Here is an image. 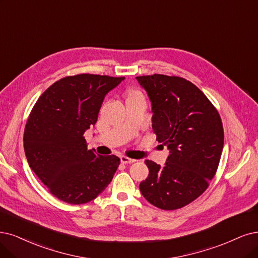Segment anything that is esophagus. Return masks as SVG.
Instances as JSON below:
<instances>
[{"label": "esophagus", "instance_id": "obj_1", "mask_svg": "<svg viewBox=\"0 0 258 258\" xmlns=\"http://www.w3.org/2000/svg\"><path fill=\"white\" fill-rule=\"evenodd\" d=\"M120 159H121V163L122 164H125V165H128V164H133V163H135V159H133V158H130V157H126V156H121L120 157Z\"/></svg>", "mask_w": 258, "mask_h": 258}]
</instances>
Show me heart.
Here are the masks:
<instances>
[{"label":"heart","instance_id":"heart-1","mask_svg":"<svg viewBox=\"0 0 258 258\" xmlns=\"http://www.w3.org/2000/svg\"><path fill=\"white\" fill-rule=\"evenodd\" d=\"M135 94H141V93L139 91H137V90H133V91L130 92V95H135Z\"/></svg>","mask_w":258,"mask_h":258}]
</instances>
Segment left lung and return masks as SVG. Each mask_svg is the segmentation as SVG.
Masks as SVG:
<instances>
[{"mask_svg": "<svg viewBox=\"0 0 258 258\" xmlns=\"http://www.w3.org/2000/svg\"><path fill=\"white\" fill-rule=\"evenodd\" d=\"M152 102L156 140L170 150L165 167L145 163L149 176L139 189L148 202L174 211L194 202L215 176L224 132L213 103L195 84L179 76H137Z\"/></svg>", "mask_w": 258, "mask_h": 258, "instance_id": "8db88e82", "label": "left lung"}]
</instances>
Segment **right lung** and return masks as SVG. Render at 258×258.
Returning a JSON list of instances; mask_svg holds the SVG:
<instances>
[{"mask_svg":"<svg viewBox=\"0 0 258 258\" xmlns=\"http://www.w3.org/2000/svg\"><path fill=\"white\" fill-rule=\"evenodd\" d=\"M123 80L89 73L66 76L40 95L28 116L23 136L28 165L62 202L92 201L120 165L116 155L88 150L83 135L97 122L105 94Z\"/></svg>","mask_w":258,"mask_h":258,"instance_id":"add662e5","label":"right lung"}]
</instances>
